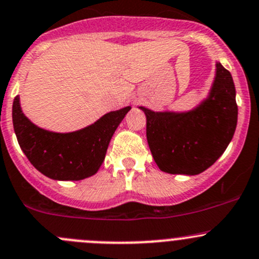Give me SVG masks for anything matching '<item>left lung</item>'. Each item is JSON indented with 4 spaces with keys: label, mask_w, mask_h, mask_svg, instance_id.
Masks as SVG:
<instances>
[{
    "label": "left lung",
    "mask_w": 259,
    "mask_h": 259,
    "mask_svg": "<svg viewBox=\"0 0 259 259\" xmlns=\"http://www.w3.org/2000/svg\"><path fill=\"white\" fill-rule=\"evenodd\" d=\"M147 116V140L160 170L193 176L204 172L225 152L238 121L235 86L228 69L217 63L214 83L196 109L155 112Z\"/></svg>",
    "instance_id": "8db88e82"
}]
</instances>
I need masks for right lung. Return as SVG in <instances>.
Wrapping results in <instances>:
<instances>
[{"label": "right lung", "mask_w": 259, "mask_h": 259, "mask_svg": "<svg viewBox=\"0 0 259 259\" xmlns=\"http://www.w3.org/2000/svg\"><path fill=\"white\" fill-rule=\"evenodd\" d=\"M130 106L104 115L95 124L72 133H54L32 124L16 96L12 122L20 148L39 172L52 180L79 181L99 170L115 130Z\"/></svg>", "instance_id": "obj_1"}]
</instances>
